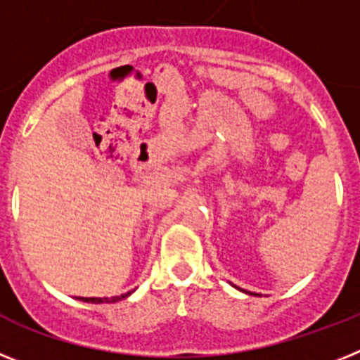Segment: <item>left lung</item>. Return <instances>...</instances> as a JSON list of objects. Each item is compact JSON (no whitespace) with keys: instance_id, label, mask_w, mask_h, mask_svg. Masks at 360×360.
Returning <instances> with one entry per match:
<instances>
[{"instance_id":"obj_1","label":"left lung","mask_w":360,"mask_h":360,"mask_svg":"<svg viewBox=\"0 0 360 360\" xmlns=\"http://www.w3.org/2000/svg\"><path fill=\"white\" fill-rule=\"evenodd\" d=\"M246 293H248V292H246Z\"/></svg>"}]
</instances>
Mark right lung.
I'll list each match as a JSON object with an SVG mask.
<instances>
[{
  "label": "right lung",
  "instance_id": "right-lung-1",
  "mask_svg": "<svg viewBox=\"0 0 360 360\" xmlns=\"http://www.w3.org/2000/svg\"><path fill=\"white\" fill-rule=\"evenodd\" d=\"M132 292H127L123 293V295H117V297H112V299H108V297H79L81 301L83 302H96V304H99V302H117L121 301V299H127L128 295H130Z\"/></svg>",
  "mask_w": 360,
  "mask_h": 360
}]
</instances>
